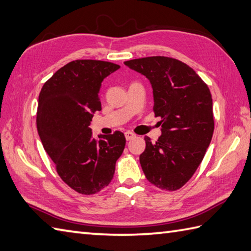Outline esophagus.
<instances>
[{
	"mask_svg": "<svg viewBox=\"0 0 251 251\" xmlns=\"http://www.w3.org/2000/svg\"><path fill=\"white\" fill-rule=\"evenodd\" d=\"M135 137H136V135L134 134V132H131V131H126L125 132L126 140H131V139H134Z\"/></svg>",
	"mask_w": 251,
	"mask_h": 251,
	"instance_id": "34e87169",
	"label": "esophagus"
}]
</instances>
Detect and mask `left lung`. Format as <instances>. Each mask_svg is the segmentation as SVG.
I'll list each match as a JSON object with an SVG mask.
<instances>
[{"mask_svg":"<svg viewBox=\"0 0 251 251\" xmlns=\"http://www.w3.org/2000/svg\"><path fill=\"white\" fill-rule=\"evenodd\" d=\"M124 63L150 81L154 113L161 117L157 141L145 137L146 150L139 158L143 173L157 188L178 190L194 175L210 145L215 128L210 90L193 69L174 58Z\"/></svg>","mask_w":251,"mask_h":251,"instance_id":"1","label":"left lung"}]
</instances>
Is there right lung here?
Instances as JSON below:
<instances>
[{
  "label": "right lung",
  "mask_w": 251,
  "mask_h": 251,
  "mask_svg": "<svg viewBox=\"0 0 251 251\" xmlns=\"http://www.w3.org/2000/svg\"><path fill=\"white\" fill-rule=\"evenodd\" d=\"M121 67L100 60H74L60 68L41 89L36 127L58 175L81 194L108 186L124 151L121 131L93 138L90 122L101 110V83Z\"/></svg>",
  "instance_id": "add662e5"
}]
</instances>
